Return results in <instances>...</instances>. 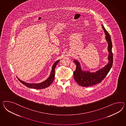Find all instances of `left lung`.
Here are the masks:
<instances>
[{
  "instance_id": "1",
  "label": "left lung",
  "mask_w": 126,
  "mask_h": 126,
  "mask_svg": "<svg viewBox=\"0 0 126 126\" xmlns=\"http://www.w3.org/2000/svg\"><path fill=\"white\" fill-rule=\"evenodd\" d=\"M102 27L106 35V39L108 42V63L106 66L99 70L95 72L91 73L90 71L82 70L79 62L74 60V61L76 65V68L74 72V78L76 83L81 86L89 87L100 83L108 74L113 64L112 45L110 36L103 25H102Z\"/></svg>"
}]
</instances>
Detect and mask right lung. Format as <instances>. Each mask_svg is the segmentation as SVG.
<instances>
[{
	"mask_svg": "<svg viewBox=\"0 0 126 126\" xmlns=\"http://www.w3.org/2000/svg\"><path fill=\"white\" fill-rule=\"evenodd\" d=\"M59 60H58V61L55 62L53 64L52 67V71L51 72V74L49 77L46 80L44 81L42 83H37V84H32V83H26L24 81L20 80L19 78L18 79L24 85H25L26 87H28L29 88H32L34 89H42L44 88H46L47 87H49L51 84H52V82L54 80V77H55V69L56 65L58 63Z\"/></svg>",
	"mask_w": 126,
	"mask_h": 126,
	"instance_id": "1",
	"label": "right lung"
}]
</instances>
